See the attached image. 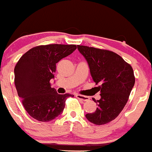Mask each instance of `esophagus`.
<instances>
[{
    "mask_svg": "<svg viewBox=\"0 0 152 152\" xmlns=\"http://www.w3.org/2000/svg\"><path fill=\"white\" fill-rule=\"evenodd\" d=\"M76 97L78 98V99L83 100V101H88V100H90V98H89V97L82 96V95H80V94H76Z\"/></svg>",
    "mask_w": 152,
    "mask_h": 152,
    "instance_id": "1",
    "label": "esophagus"
}]
</instances>
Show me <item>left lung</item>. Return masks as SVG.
Listing matches in <instances>:
<instances>
[{
	"label": "left lung",
	"instance_id": "obj_1",
	"mask_svg": "<svg viewBox=\"0 0 152 152\" xmlns=\"http://www.w3.org/2000/svg\"><path fill=\"white\" fill-rule=\"evenodd\" d=\"M90 68L91 74L98 90L100 100H95L98 107L86 118L97 125L107 124L115 120L123 110L134 85L132 67L120 55L112 51L77 45Z\"/></svg>",
	"mask_w": 152,
	"mask_h": 152
}]
</instances>
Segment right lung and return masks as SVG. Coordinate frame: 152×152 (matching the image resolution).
<instances>
[{"mask_svg": "<svg viewBox=\"0 0 152 152\" xmlns=\"http://www.w3.org/2000/svg\"><path fill=\"white\" fill-rule=\"evenodd\" d=\"M77 48L75 45H39L21 56L14 69L18 96L30 115L40 122L55 119L64 110L65 102L74 95L58 94L51 87L56 64Z\"/></svg>", "mask_w": 152, "mask_h": 152, "instance_id": "add662e5", "label": "right lung"}]
</instances>
